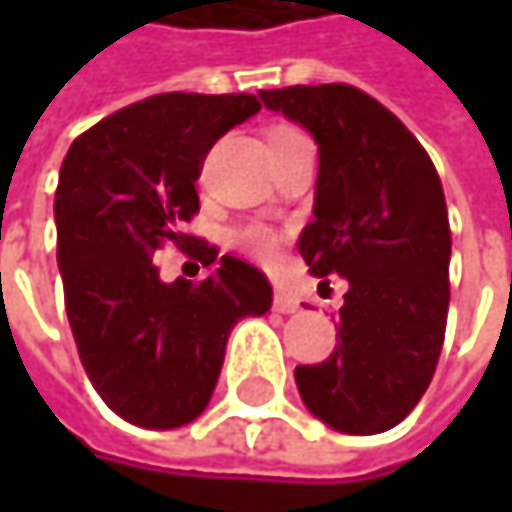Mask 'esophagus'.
<instances>
[{
  "label": "esophagus",
  "mask_w": 512,
  "mask_h": 512,
  "mask_svg": "<svg viewBox=\"0 0 512 512\" xmlns=\"http://www.w3.org/2000/svg\"><path fill=\"white\" fill-rule=\"evenodd\" d=\"M275 308H278L281 314H296V311H299V299L290 296L287 290H275Z\"/></svg>",
  "instance_id": "34e87169"
}]
</instances>
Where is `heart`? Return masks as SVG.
Returning a JSON list of instances; mask_svg holds the SVG:
<instances>
[{"mask_svg":"<svg viewBox=\"0 0 512 512\" xmlns=\"http://www.w3.org/2000/svg\"><path fill=\"white\" fill-rule=\"evenodd\" d=\"M290 136H299V130H296V127H287V124H275V127L266 133V142H269V145H278V142H284V139H290ZM234 240H237L240 249L252 252L255 257H263V260H272V257L278 255V249H281V237L272 234L269 228H260V225L240 228V231L234 234Z\"/></svg>","mask_w":512,"mask_h":512,"instance_id":"b5f03b06","label":"heart"}]
</instances>
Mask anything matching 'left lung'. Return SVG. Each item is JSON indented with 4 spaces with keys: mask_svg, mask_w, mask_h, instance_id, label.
<instances>
[{
    "mask_svg": "<svg viewBox=\"0 0 512 512\" xmlns=\"http://www.w3.org/2000/svg\"><path fill=\"white\" fill-rule=\"evenodd\" d=\"M260 100L320 148L314 222L299 237L311 275H344L338 344L299 364L302 403L329 427L373 436L424 397L445 344L451 225L424 145L356 85H287Z\"/></svg>",
    "mask_w": 512,
    "mask_h": 512,
    "instance_id": "obj_1",
    "label": "left lung"
}]
</instances>
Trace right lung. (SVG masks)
Wrapping results in <instances>:
<instances>
[{
	"mask_svg": "<svg viewBox=\"0 0 512 512\" xmlns=\"http://www.w3.org/2000/svg\"><path fill=\"white\" fill-rule=\"evenodd\" d=\"M257 109L255 94H154L76 136L61 162L55 228L67 320L91 385L130 424L195 421L231 329L272 305L260 269L216 260V246L183 231L198 213L195 180L210 148ZM165 242L217 269L204 282L165 285L153 266Z\"/></svg>",
	"mask_w": 512,
	"mask_h": 512,
	"instance_id": "add662e5",
	"label": "right lung"
}]
</instances>
